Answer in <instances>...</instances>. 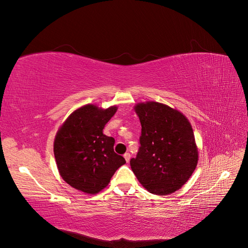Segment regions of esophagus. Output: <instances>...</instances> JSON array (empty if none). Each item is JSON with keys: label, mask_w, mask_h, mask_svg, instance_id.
<instances>
[{"label": "esophagus", "mask_w": 248, "mask_h": 248, "mask_svg": "<svg viewBox=\"0 0 248 248\" xmlns=\"http://www.w3.org/2000/svg\"><path fill=\"white\" fill-rule=\"evenodd\" d=\"M124 158H125V160L127 161V162H129V160H130V154L127 152V153H125L124 154Z\"/></svg>", "instance_id": "obj_1"}]
</instances>
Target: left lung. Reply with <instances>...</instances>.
<instances>
[{"mask_svg":"<svg viewBox=\"0 0 248 248\" xmlns=\"http://www.w3.org/2000/svg\"><path fill=\"white\" fill-rule=\"evenodd\" d=\"M141 125L140 147L130 167L140 183L158 196L175 192L197 168L198 147L192 127L182 112L148 101L134 107Z\"/></svg>","mask_w":248,"mask_h":248,"instance_id":"1","label":"left lung"}]
</instances>
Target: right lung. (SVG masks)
I'll return each instance as SVG.
<instances>
[{"mask_svg": "<svg viewBox=\"0 0 248 248\" xmlns=\"http://www.w3.org/2000/svg\"><path fill=\"white\" fill-rule=\"evenodd\" d=\"M116 111V106L103 109L87 104L74 110L58 130L54 142L57 167L73 188L98 193L126 163L124 157L114 151L115 139L102 132Z\"/></svg>", "mask_w": 248, "mask_h": 248, "instance_id": "obj_1", "label": "right lung"}]
</instances>
